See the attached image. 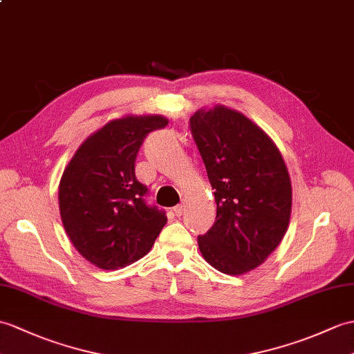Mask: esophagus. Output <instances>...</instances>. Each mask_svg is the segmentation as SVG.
<instances>
[{"instance_id": "1", "label": "esophagus", "mask_w": 354, "mask_h": 354, "mask_svg": "<svg viewBox=\"0 0 354 354\" xmlns=\"http://www.w3.org/2000/svg\"><path fill=\"white\" fill-rule=\"evenodd\" d=\"M174 212H175L176 217L183 216L184 214V205H176V207L174 208Z\"/></svg>"}]
</instances>
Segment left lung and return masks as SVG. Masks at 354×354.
Instances as JSON below:
<instances>
[{"mask_svg": "<svg viewBox=\"0 0 354 354\" xmlns=\"http://www.w3.org/2000/svg\"><path fill=\"white\" fill-rule=\"evenodd\" d=\"M190 131L217 203L214 225L197 244L221 273L243 274L262 264L286 232L288 170L264 131L226 106L196 111Z\"/></svg>", "mask_w": 354, "mask_h": 354, "instance_id": "obj_1", "label": "left lung"}]
</instances>
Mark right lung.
<instances>
[{"mask_svg":"<svg viewBox=\"0 0 354 354\" xmlns=\"http://www.w3.org/2000/svg\"><path fill=\"white\" fill-rule=\"evenodd\" d=\"M162 116L111 120L80 146L60 180L59 203L66 234L83 257L104 270L133 264L151 250L167 221L149 205V188L136 176V158Z\"/></svg>","mask_w":354,"mask_h":354,"instance_id":"1","label":"right lung"}]
</instances>
